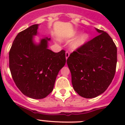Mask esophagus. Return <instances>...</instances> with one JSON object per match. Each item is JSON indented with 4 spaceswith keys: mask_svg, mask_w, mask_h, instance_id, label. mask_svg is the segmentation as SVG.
I'll list each match as a JSON object with an SVG mask.
<instances>
[{
    "mask_svg": "<svg viewBox=\"0 0 125 125\" xmlns=\"http://www.w3.org/2000/svg\"><path fill=\"white\" fill-rule=\"evenodd\" d=\"M69 54H69V52H68V51H66V60H67L68 57H69Z\"/></svg>",
    "mask_w": 125,
    "mask_h": 125,
    "instance_id": "obj_1",
    "label": "esophagus"
}]
</instances>
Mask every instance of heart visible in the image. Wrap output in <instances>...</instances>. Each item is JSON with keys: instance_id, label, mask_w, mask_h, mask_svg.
<instances>
[{"instance_id": "obj_1", "label": "heart", "mask_w": 125, "mask_h": 125, "mask_svg": "<svg viewBox=\"0 0 125 125\" xmlns=\"http://www.w3.org/2000/svg\"><path fill=\"white\" fill-rule=\"evenodd\" d=\"M76 32L74 34L73 36H74ZM89 39V35L86 33H83L79 35V36L76 37L74 40L71 43V47L73 49H78L80 48L81 47H82L83 45H84L87 41Z\"/></svg>"}]
</instances>
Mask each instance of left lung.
Returning a JSON list of instances; mask_svg holds the SVG:
<instances>
[{"label": "left lung", "instance_id": "left-lung-1", "mask_svg": "<svg viewBox=\"0 0 125 125\" xmlns=\"http://www.w3.org/2000/svg\"><path fill=\"white\" fill-rule=\"evenodd\" d=\"M99 35L73 52L67 59L74 89L81 96L93 98L103 93L114 78L117 48L109 34Z\"/></svg>", "mask_w": 125, "mask_h": 125}]
</instances>
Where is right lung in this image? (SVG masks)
Segmentation results:
<instances>
[{"mask_svg":"<svg viewBox=\"0 0 125 125\" xmlns=\"http://www.w3.org/2000/svg\"><path fill=\"white\" fill-rule=\"evenodd\" d=\"M38 24L30 26L15 37L9 51V68L15 84L33 99H42L52 91L58 73L66 64L64 50L47 49L50 38L34 42Z\"/></svg>","mask_w":125,"mask_h":125,"instance_id":"obj_1","label":"right lung"}]
</instances>
